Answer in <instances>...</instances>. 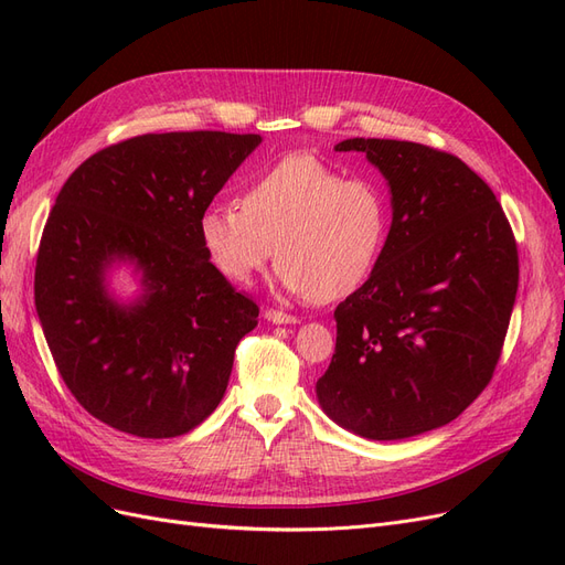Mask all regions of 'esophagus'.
<instances>
[{"mask_svg":"<svg viewBox=\"0 0 565 565\" xmlns=\"http://www.w3.org/2000/svg\"><path fill=\"white\" fill-rule=\"evenodd\" d=\"M264 318H266L268 322H273V324H297V322H299L297 316H289V313L276 311V309H268V311L264 313Z\"/></svg>","mask_w":565,"mask_h":565,"instance_id":"obj_1","label":"esophagus"}]
</instances>
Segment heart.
<instances>
[{
	"label": "heart",
	"instance_id": "heart-1",
	"mask_svg": "<svg viewBox=\"0 0 565 565\" xmlns=\"http://www.w3.org/2000/svg\"><path fill=\"white\" fill-rule=\"evenodd\" d=\"M388 226V200L377 183L344 179L311 152H292L252 177L241 204H207L198 235L224 278L249 282L276 252L282 289L330 303L372 278Z\"/></svg>",
	"mask_w": 565,
	"mask_h": 565
}]
</instances>
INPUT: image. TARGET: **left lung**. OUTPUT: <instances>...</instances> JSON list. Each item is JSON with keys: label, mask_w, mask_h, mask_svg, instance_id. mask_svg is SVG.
Returning a JSON list of instances; mask_svg holds the SVG:
<instances>
[{"label": "left lung", "mask_w": 565, "mask_h": 565, "mask_svg": "<svg viewBox=\"0 0 565 565\" xmlns=\"http://www.w3.org/2000/svg\"><path fill=\"white\" fill-rule=\"evenodd\" d=\"M391 191V228L372 278L334 311L337 347L316 384L324 415L370 440L452 422L500 361L519 289L502 204L476 172L429 146L347 139Z\"/></svg>", "instance_id": "1"}]
</instances>
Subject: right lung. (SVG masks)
Masks as SVG:
<instances>
[{
	"label": "right lung",
	"instance_id": "right-lung-1",
	"mask_svg": "<svg viewBox=\"0 0 565 565\" xmlns=\"http://www.w3.org/2000/svg\"><path fill=\"white\" fill-rule=\"evenodd\" d=\"M259 143V134H143L63 183L38 252L35 306L65 386L113 429L174 438L224 398L259 306L214 268L198 218ZM119 263L140 273L131 302L107 287Z\"/></svg>",
	"mask_w": 565,
	"mask_h": 565
}]
</instances>
